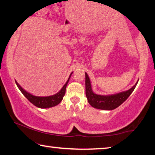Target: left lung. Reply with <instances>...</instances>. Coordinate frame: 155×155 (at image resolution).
<instances>
[{"label": "left lung", "instance_id": "1", "mask_svg": "<svg viewBox=\"0 0 155 155\" xmlns=\"http://www.w3.org/2000/svg\"><path fill=\"white\" fill-rule=\"evenodd\" d=\"M138 82L124 92L111 96H102L94 94L91 87V83L87 73H85V94L88 103L94 108L103 110H113L118 107L127 100L133 92Z\"/></svg>", "mask_w": 155, "mask_h": 155}]
</instances>
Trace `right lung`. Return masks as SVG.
Here are the masks:
<instances>
[{"mask_svg": "<svg viewBox=\"0 0 155 155\" xmlns=\"http://www.w3.org/2000/svg\"><path fill=\"white\" fill-rule=\"evenodd\" d=\"M72 74V72L70 74L69 78H68L67 82L65 83V84L64 85V87L61 88V90H60L58 93L54 94V95L50 96L41 97V96H33L30 93L26 91L25 90H23L17 82H15V83H16L18 87L19 88V90L21 91V92L23 94V95H24L31 103L33 104L34 105L39 107V108H42V109L49 108V107L56 106L61 103V101H62V99L65 95V89H66L68 83L70 80V78L71 77Z\"/></svg>", "mask_w": 155, "mask_h": 155, "instance_id": "add662e5", "label": "right lung"}]
</instances>
